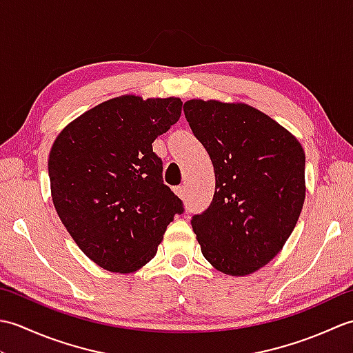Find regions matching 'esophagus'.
<instances>
[{
	"instance_id": "34e87169",
	"label": "esophagus",
	"mask_w": 353,
	"mask_h": 353,
	"mask_svg": "<svg viewBox=\"0 0 353 353\" xmlns=\"http://www.w3.org/2000/svg\"><path fill=\"white\" fill-rule=\"evenodd\" d=\"M176 194H177V196L181 197L182 200H185V199H186V188H185V186H183V185H182V186H177V188H176Z\"/></svg>"
}]
</instances>
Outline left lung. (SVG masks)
<instances>
[{
  "label": "left lung",
  "instance_id": "left-lung-1",
  "mask_svg": "<svg viewBox=\"0 0 353 353\" xmlns=\"http://www.w3.org/2000/svg\"><path fill=\"white\" fill-rule=\"evenodd\" d=\"M183 112L215 171L211 205L191 220L201 253L223 273L250 274L296 228L305 200L303 148L247 104L190 100Z\"/></svg>",
  "mask_w": 353,
  "mask_h": 353
}]
</instances>
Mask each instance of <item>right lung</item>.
I'll list each match as a JSON object with an SVG mask.
<instances>
[{"label":"right lung","mask_w":353,"mask_h":353,"mask_svg":"<svg viewBox=\"0 0 353 353\" xmlns=\"http://www.w3.org/2000/svg\"><path fill=\"white\" fill-rule=\"evenodd\" d=\"M181 114L174 97H118L85 112L52 144V203L81 252L101 268L129 273L145 265L174 215L183 214L152 145Z\"/></svg>","instance_id":"add662e5"}]
</instances>
